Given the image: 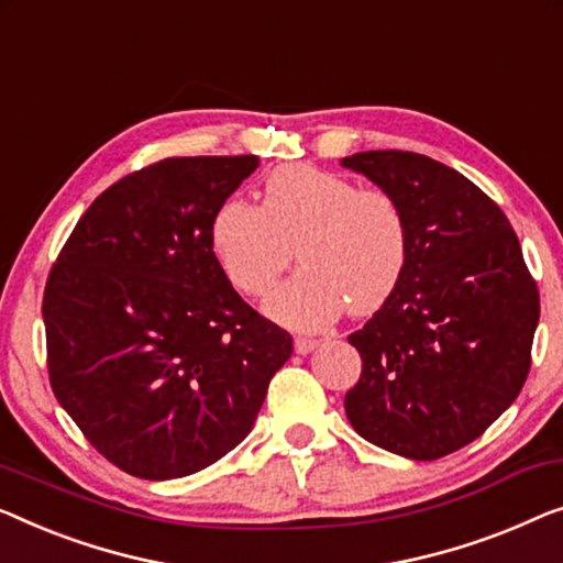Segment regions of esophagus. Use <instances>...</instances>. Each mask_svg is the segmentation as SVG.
<instances>
[{"label":"esophagus","mask_w":563,"mask_h":563,"mask_svg":"<svg viewBox=\"0 0 563 563\" xmlns=\"http://www.w3.org/2000/svg\"><path fill=\"white\" fill-rule=\"evenodd\" d=\"M317 345H320V340H314V338H297V340H295V347H297L299 355L312 353V350H314Z\"/></svg>","instance_id":"esophagus-1"}]
</instances>
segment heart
<instances>
[{
	"instance_id": "obj_1",
	"label": "heart",
	"mask_w": 563,
	"mask_h": 563,
	"mask_svg": "<svg viewBox=\"0 0 563 563\" xmlns=\"http://www.w3.org/2000/svg\"><path fill=\"white\" fill-rule=\"evenodd\" d=\"M210 241L228 282L256 299L276 287L297 249L305 266L272 297L268 312L299 330L324 328L345 307L353 314L378 309L409 258V228L394 195L312 165L274 169L262 206L221 202Z\"/></svg>"
}]
</instances>
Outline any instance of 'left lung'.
<instances>
[{"mask_svg": "<svg viewBox=\"0 0 563 563\" xmlns=\"http://www.w3.org/2000/svg\"><path fill=\"white\" fill-rule=\"evenodd\" d=\"M342 167L394 195L409 228L396 291L347 338L363 373L345 413L380 450L439 460L518 398L539 289L508 218L457 169L398 150L357 152Z\"/></svg>", "mask_w": 563, "mask_h": 563, "instance_id": "obj_1", "label": "left lung"}]
</instances>
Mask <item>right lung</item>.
Wrapping results in <instances>:
<instances>
[{"mask_svg":"<svg viewBox=\"0 0 563 563\" xmlns=\"http://www.w3.org/2000/svg\"><path fill=\"white\" fill-rule=\"evenodd\" d=\"M258 167L173 157L91 202L47 276V371L88 442L129 475L175 479L254 429L291 335L239 297L210 241Z\"/></svg>","mask_w":563,"mask_h":563,"instance_id":"right-lung-1","label":"right lung"}]
</instances>
